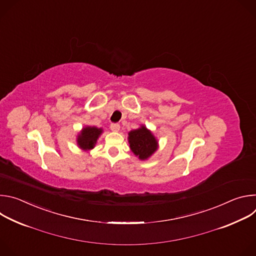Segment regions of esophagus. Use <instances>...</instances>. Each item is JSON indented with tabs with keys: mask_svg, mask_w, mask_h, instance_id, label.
Masks as SVG:
<instances>
[{
	"mask_svg": "<svg viewBox=\"0 0 256 256\" xmlns=\"http://www.w3.org/2000/svg\"><path fill=\"white\" fill-rule=\"evenodd\" d=\"M120 128V126L118 124H110V130L112 132H118Z\"/></svg>",
	"mask_w": 256,
	"mask_h": 256,
	"instance_id": "esophagus-1",
	"label": "esophagus"
}]
</instances>
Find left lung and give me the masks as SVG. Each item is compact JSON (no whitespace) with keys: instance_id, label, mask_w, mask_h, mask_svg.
<instances>
[{"instance_id":"8db88e82","label":"left lung","mask_w":256,"mask_h":256,"mask_svg":"<svg viewBox=\"0 0 256 256\" xmlns=\"http://www.w3.org/2000/svg\"><path fill=\"white\" fill-rule=\"evenodd\" d=\"M128 134L130 151L142 161L148 160L159 148L157 138L144 124L136 130L128 132Z\"/></svg>"}]
</instances>
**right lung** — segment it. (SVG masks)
I'll use <instances>...</instances> for the list:
<instances>
[{"label": "right lung", "instance_id": "right-lung-1", "mask_svg": "<svg viewBox=\"0 0 256 256\" xmlns=\"http://www.w3.org/2000/svg\"><path fill=\"white\" fill-rule=\"evenodd\" d=\"M103 128L91 126H85L77 136V144L83 151H90L95 148L99 136L102 134Z\"/></svg>", "mask_w": 256, "mask_h": 256}]
</instances>
